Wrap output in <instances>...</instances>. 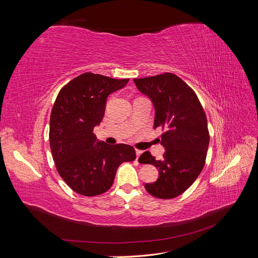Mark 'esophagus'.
I'll use <instances>...</instances> for the list:
<instances>
[{"instance_id": "34e87169", "label": "esophagus", "mask_w": 258, "mask_h": 258, "mask_svg": "<svg viewBox=\"0 0 258 258\" xmlns=\"http://www.w3.org/2000/svg\"><path fill=\"white\" fill-rule=\"evenodd\" d=\"M143 152L142 151H140V150H137L136 151V154H137V159L140 157V155H141Z\"/></svg>"}]
</instances>
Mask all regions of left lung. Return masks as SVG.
<instances>
[{"instance_id": "left-lung-1", "label": "left lung", "mask_w": 258, "mask_h": 258, "mask_svg": "<svg viewBox=\"0 0 258 258\" xmlns=\"http://www.w3.org/2000/svg\"><path fill=\"white\" fill-rule=\"evenodd\" d=\"M134 81L153 101L154 128L163 131L160 144L166 148L159 160L150 152L140 156V162L159 171L157 181L146 183L145 189L159 199L175 198L189 188L205 167L210 142L206 112L196 92L173 73Z\"/></svg>"}]
</instances>
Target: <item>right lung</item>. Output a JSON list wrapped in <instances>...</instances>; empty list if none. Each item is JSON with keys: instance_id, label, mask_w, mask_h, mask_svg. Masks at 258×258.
<instances>
[{"instance_id": "right-lung-1", "label": "right lung", "mask_w": 258, "mask_h": 258, "mask_svg": "<svg viewBox=\"0 0 258 258\" xmlns=\"http://www.w3.org/2000/svg\"><path fill=\"white\" fill-rule=\"evenodd\" d=\"M128 81L86 72L64 85L53 103L49 126L52 159L70 188L83 196L110 189L118 167L137 157L132 146L96 142L93 134L104 116L107 96Z\"/></svg>"}]
</instances>
